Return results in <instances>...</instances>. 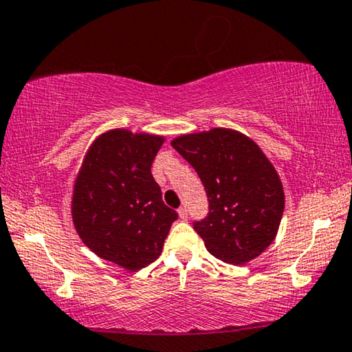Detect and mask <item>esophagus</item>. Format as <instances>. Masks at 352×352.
Returning <instances> with one entry per match:
<instances>
[{
	"mask_svg": "<svg viewBox=\"0 0 352 352\" xmlns=\"http://www.w3.org/2000/svg\"><path fill=\"white\" fill-rule=\"evenodd\" d=\"M177 212H178V217H180L182 220H186V219H188V210H186V207L182 206L180 209H178Z\"/></svg>",
	"mask_w": 352,
	"mask_h": 352,
	"instance_id": "esophagus-1",
	"label": "esophagus"
}]
</instances>
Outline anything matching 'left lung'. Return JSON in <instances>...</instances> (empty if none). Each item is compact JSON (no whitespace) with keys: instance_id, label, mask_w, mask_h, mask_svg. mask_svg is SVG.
<instances>
[{"instance_id":"obj_1","label":"left lung","mask_w":352,"mask_h":352,"mask_svg":"<svg viewBox=\"0 0 352 352\" xmlns=\"http://www.w3.org/2000/svg\"><path fill=\"white\" fill-rule=\"evenodd\" d=\"M170 145L195 167L209 215L195 230L215 258L245 265L276 239L285 196L279 174L245 133L228 127L183 133Z\"/></svg>"}]
</instances>
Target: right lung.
I'll return each instance as SVG.
<instances>
[{
  "instance_id": "add662e5",
  "label": "right lung",
  "mask_w": 352,
  "mask_h": 352,
  "mask_svg": "<svg viewBox=\"0 0 352 352\" xmlns=\"http://www.w3.org/2000/svg\"><path fill=\"white\" fill-rule=\"evenodd\" d=\"M166 138L110 129L87 148L72 196L78 236L100 258L138 271L161 255L177 212L162 202L151 164Z\"/></svg>"
}]
</instances>
